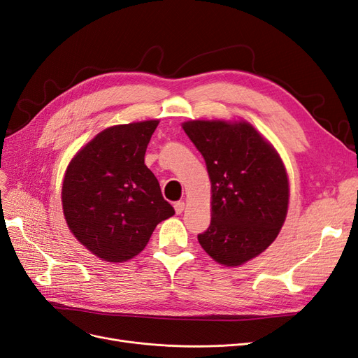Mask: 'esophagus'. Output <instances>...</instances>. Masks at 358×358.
Wrapping results in <instances>:
<instances>
[{"label":"esophagus","mask_w":358,"mask_h":358,"mask_svg":"<svg viewBox=\"0 0 358 358\" xmlns=\"http://www.w3.org/2000/svg\"><path fill=\"white\" fill-rule=\"evenodd\" d=\"M183 209H185V203H183V201H176L175 203V212L178 215H180L183 212Z\"/></svg>","instance_id":"obj_1"}]
</instances>
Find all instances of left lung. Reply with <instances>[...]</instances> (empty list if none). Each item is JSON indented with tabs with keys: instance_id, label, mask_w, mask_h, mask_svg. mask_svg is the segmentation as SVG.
<instances>
[{
	"instance_id": "obj_1",
	"label": "left lung",
	"mask_w": 358,
	"mask_h": 358,
	"mask_svg": "<svg viewBox=\"0 0 358 358\" xmlns=\"http://www.w3.org/2000/svg\"><path fill=\"white\" fill-rule=\"evenodd\" d=\"M182 127L203 155L212 183V221L199 242L215 262L241 266L267 249L284 225L285 167L245 121H188Z\"/></svg>"
}]
</instances>
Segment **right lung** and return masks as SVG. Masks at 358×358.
Returning <instances> with one entry per match:
<instances>
[{
	"instance_id": "right-lung-1",
	"label": "right lung",
	"mask_w": 358,
	"mask_h": 358,
	"mask_svg": "<svg viewBox=\"0 0 358 358\" xmlns=\"http://www.w3.org/2000/svg\"><path fill=\"white\" fill-rule=\"evenodd\" d=\"M158 121L115 125L96 134L67 167L62 209L69 229L104 262L142 252L155 227L175 215L145 152Z\"/></svg>"
}]
</instances>
